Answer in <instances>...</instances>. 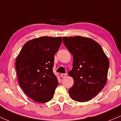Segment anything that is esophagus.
Here are the masks:
<instances>
[{
  "instance_id": "1",
  "label": "esophagus",
  "mask_w": 121,
  "mask_h": 121,
  "mask_svg": "<svg viewBox=\"0 0 121 121\" xmlns=\"http://www.w3.org/2000/svg\"><path fill=\"white\" fill-rule=\"evenodd\" d=\"M60 76L62 78H65L66 77L67 74H61L60 75Z\"/></svg>"
}]
</instances>
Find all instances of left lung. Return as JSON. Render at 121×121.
Returning a JSON list of instances; mask_svg holds the SVG:
<instances>
[{
  "label": "left lung",
  "mask_w": 121,
  "mask_h": 121,
  "mask_svg": "<svg viewBox=\"0 0 121 121\" xmlns=\"http://www.w3.org/2000/svg\"><path fill=\"white\" fill-rule=\"evenodd\" d=\"M63 42L73 56V68L68 73L74 82L69 90L70 97L79 102L90 100L106 84L107 56L98 43L90 38L64 37Z\"/></svg>",
  "instance_id": "obj_1"
}]
</instances>
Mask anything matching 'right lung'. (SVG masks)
Returning a JSON list of instances; mask_svg holds the SVG:
<instances>
[{"label": "right lung", "instance_id": "1", "mask_svg": "<svg viewBox=\"0 0 121 121\" xmlns=\"http://www.w3.org/2000/svg\"><path fill=\"white\" fill-rule=\"evenodd\" d=\"M62 42L61 37H41L26 43L16 59L19 84L35 102L46 103L53 97L59 84L53 73L54 55Z\"/></svg>", "mask_w": 121, "mask_h": 121}]
</instances>
